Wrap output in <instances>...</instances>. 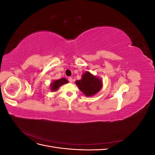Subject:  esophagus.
<instances>
[{
	"label": "esophagus",
	"instance_id": "obj_1",
	"mask_svg": "<svg viewBox=\"0 0 155 155\" xmlns=\"http://www.w3.org/2000/svg\"><path fill=\"white\" fill-rule=\"evenodd\" d=\"M68 81H69V82H70V83H72V82L73 81V79H72V77H69V78H68Z\"/></svg>",
	"mask_w": 155,
	"mask_h": 155
}]
</instances>
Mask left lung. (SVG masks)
I'll use <instances>...</instances> for the list:
<instances>
[{"label":"left lung","mask_w":155,"mask_h":155,"mask_svg":"<svg viewBox=\"0 0 155 155\" xmlns=\"http://www.w3.org/2000/svg\"><path fill=\"white\" fill-rule=\"evenodd\" d=\"M76 84L84 94L88 97L95 95L101 90L103 86L101 79L89 72L84 73L82 75V78L80 80L76 81Z\"/></svg>","instance_id":"1"}]
</instances>
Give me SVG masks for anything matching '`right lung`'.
<instances>
[{
	"mask_svg": "<svg viewBox=\"0 0 155 155\" xmlns=\"http://www.w3.org/2000/svg\"><path fill=\"white\" fill-rule=\"evenodd\" d=\"M68 81L66 78H61L58 79V80H55L52 83H51L50 84V90L51 91H57L58 89L64 84L68 83Z\"/></svg>",
	"mask_w": 155,
	"mask_h": 155,
	"instance_id": "right-lung-1",
	"label": "right lung"
}]
</instances>
